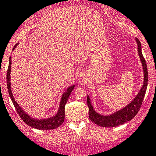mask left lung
<instances>
[{
    "label": "left lung",
    "instance_id": "obj_1",
    "mask_svg": "<svg viewBox=\"0 0 156 156\" xmlns=\"http://www.w3.org/2000/svg\"><path fill=\"white\" fill-rule=\"evenodd\" d=\"M135 40L137 44V53H138L140 62L142 63L144 71V82L142 87L140 88L138 93L134 96L132 101H131L127 105L122 108V109L118 110L115 112L109 114V115H101L96 112L94 108H93V105L91 103L89 95H87V103L88 108H89V118L92 122H95V124L96 125L107 128L116 127V126L122 125L133 119L141 106L146 91H147V83H148V71H147V63H146L145 59L142 54L141 44L137 39L135 38Z\"/></svg>",
    "mask_w": 156,
    "mask_h": 156
}]
</instances>
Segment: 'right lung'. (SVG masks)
<instances>
[{
    "label": "right lung",
    "instance_id": "1",
    "mask_svg": "<svg viewBox=\"0 0 156 156\" xmlns=\"http://www.w3.org/2000/svg\"><path fill=\"white\" fill-rule=\"evenodd\" d=\"M18 43L13 48L12 51L17 47ZM9 66H8L7 74H6V84H7V89L9 92V95L10 99L12 100L13 105L16 108V111L20 116L21 119L25 122L27 125L34 129H39V130H50V129H55L62 125L65 119V105L67 102L70 94L73 92L75 85H72L66 89L64 93L62 94L61 99H60V104H59V108L57 114H55L53 117H51L45 119H36V118L31 117L30 115L24 112V110L19 106V105L16 102L14 96L12 95V89H11V82H10V73H11V64H12V59L11 57L9 60Z\"/></svg>",
    "mask_w": 156,
    "mask_h": 156
}]
</instances>
